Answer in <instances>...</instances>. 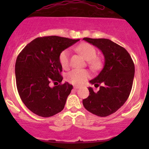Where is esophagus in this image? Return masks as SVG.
Listing matches in <instances>:
<instances>
[{"label":"esophagus","mask_w":149,"mask_h":149,"mask_svg":"<svg viewBox=\"0 0 149 149\" xmlns=\"http://www.w3.org/2000/svg\"><path fill=\"white\" fill-rule=\"evenodd\" d=\"M73 88L76 89H76H78V88H79V87H78V86H74V88Z\"/></svg>","instance_id":"esophagus-1"}]
</instances>
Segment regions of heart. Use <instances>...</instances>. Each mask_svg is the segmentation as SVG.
Listing matches in <instances>:
<instances>
[{"label":"heart","mask_w":149,"mask_h":149,"mask_svg":"<svg viewBox=\"0 0 149 149\" xmlns=\"http://www.w3.org/2000/svg\"><path fill=\"white\" fill-rule=\"evenodd\" d=\"M76 50L88 60L90 67L93 69H97L100 66V61L97 58V50L90 44L85 43L80 44L76 47ZM59 62L61 66L65 69L69 67L70 64V50L66 49L63 50L59 54ZM90 74L87 70L73 69L66 75V80L69 83L73 85H81L90 78Z\"/></svg>","instance_id":"obj_1"}]
</instances>
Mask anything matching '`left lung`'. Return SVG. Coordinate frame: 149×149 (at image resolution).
Wrapping results in <instances>:
<instances>
[{
    "label": "left lung",
    "instance_id": "8db88e82",
    "mask_svg": "<svg viewBox=\"0 0 149 149\" xmlns=\"http://www.w3.org/2000/svg\"><path fill=\"white\" fill-rule=\"evenodd\" d=\"M83 40L96 46L104 56V67L96 78L90 81L100 90L95 92L89 88L90 95L83 100L88 111L100 117L115 113L129 97L134 76V64L124 47L106 38Z\"/></svg>",
    "mask_w": 149,
    "mask_h": 149
}]
</instances>
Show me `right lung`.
Masks as SVG:
<instances>
[{
    "label": "right lung",
    "mask_w": 149,
    "mask_h": 149,
    "mask_svg": "<svg viewBox=\"0 0 149 149\" xmlns=\"http://www.w3.org/2000/svg\"><path fill=\"white\" fill-rule=\"evenodd\" d=\"M78 40L57 36L36 38L19 54L15 63L17 88L33 113L47 118L64 109L73 85L61 83L59 54Z\"/></svg>",
    "instance_id": "obj_1"
}]
</instances>
